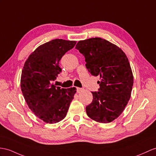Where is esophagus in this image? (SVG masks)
<instances>
[{
    "label": "esophagus",
    "instance_id": "34e87169",
    "mask_svg": "<svg viewBox=\"0 0 156 156\" xmlns=\"http://www.w3.org/2000/svg\"><path fill=\"white\" fill-rule=\"evenodd\" d=\"M76 89H77V93L81 92V91L83 90V89L79 88V87H76Z\"/></svg>",
    "mask_w": 156,
    "mask_h": 156
}]
</instances>
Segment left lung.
I'll return each instance as SVG.
<instances>
[{"label":"left lung","instance_id":"1","mask_svg":"<svg viewBox=\"0 0 156 156\" xmlns=\"http://www.w3.org/2000/svg\"><path fill=\"white\" fill-rule=\"evenodd\" d=\"M75 48L85 58L86 67L93 76H99L98 91L86 107L87 115L101 123L119 117L130 98L134 78L126 55L116 45L101 37L79 41Z\"/></svg>","mask_w":156,"mask_h":156}]
</instances>
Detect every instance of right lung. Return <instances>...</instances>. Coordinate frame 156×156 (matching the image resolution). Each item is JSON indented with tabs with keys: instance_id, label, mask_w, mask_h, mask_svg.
Returning <instances> with one entry per match:
<instances>
[{
	"instance_id": "right-lung-1",
	"label": "right lung",
	"mask_w": 156,
	"mask_h": 156,
	"mask_svg": "<svg viewBox=\"0 0 156 156\" xmlns=\"http://www.w3.org/2000/svg\"><path fill=\"white\" fill-rule=\"evenodd\" d=\"M75 44V41L52 40L37 48L24 63L20 81L22 94L30 109L45 122L63 120L76 93L75 87L61 89L53 83L62 72L60 59Z\"/></svg>"
}]
</instances>
